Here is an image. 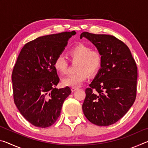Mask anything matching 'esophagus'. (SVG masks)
I'll return each mask as SVG.
<instances>
[{
	"instance_id": "34e87169",
	"label": "esophagus",
	"mask_w": 148,
	"mask_h": 148,
	"mask_svg": "<svg viewBox=\"0 0 148 148\" xmlns=\"http://www.w3.org/2000/svg\"><path fill=\"white\" fill-rule=\"evenodd\" d=\"M77 89H78V88H77V87H72L71 91H72V92H74L75 91H76Z\"/></svg>"
}]
</instances>
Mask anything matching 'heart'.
<instances>
[{
  "instance_id": "heart-1",
  "label": "heart",
  "mask_w": 148,
  "mask_h": 148,
  "mask_svg": "<svg viewBox=\"0 0 148 148\" xmlns=\"http://www.w3.org/2000/svg\"><path fill=\"white\" fill-rule=\"evenodd\" d=\"M69 54L74 61H78L76 73L70 75L62 79V84L68 87L82 86L88 77L95 75L99 71L102 64V56L97 50L84 44H79L70 49ZM68 61L62 55H59L54 60L53 66L57 72L61 74L66 73Z\"/></svg>"
}]
</instances>
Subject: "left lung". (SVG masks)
<instances>
[{
	"label": "left lung",
	"mask_w": 148,
	"mask_h": 148,
	"mask_svg": "<svg viewBox=\"0 0 148 148\" xmlns=\"http://www.w3.org/2000/svg\"><path fill=\"white\" fill-rule=\"evenodd\" d=\"M102 56V64L82 105L84 114L98 126H109L123 117L136 96L137 66L126 44L112 35L84 32Z\"/></svg>",
	"instance_id": "left-lung-1"
}]
</instances>
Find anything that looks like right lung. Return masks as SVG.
I'll return each instance as SVG.
<instances>
[{
	"instance_id": "obj_1",
	"label": "right lung",
	"mask_w": 148,
	"mask_h": 148,
	"mask_svg": "<svg viewBox=\"0 0 148 148\" xmlns=\"http://www.w3.org/2000/svg\"><path fill=\"white\" fill-rule=\"evenodd\" d=\"M75 31L46 35L27 43L12 74L15 104L32 125L46 128L58 119L71 90L57 89L59 82L54 60L61 55Z\"/></svg>"
}]
</instances>
